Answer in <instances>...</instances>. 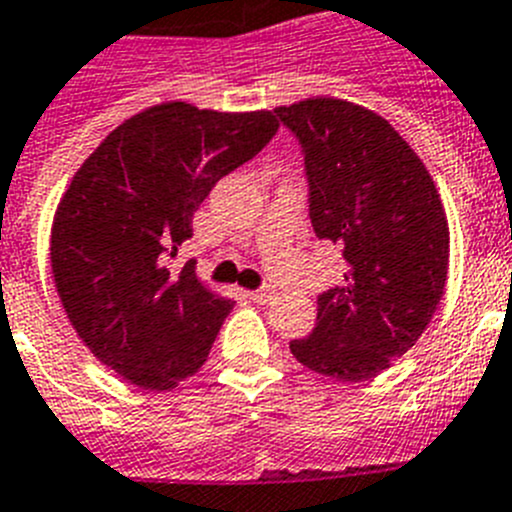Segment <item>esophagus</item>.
I'll use <instances>...</instances> for the list:
<instances>
[{
    "label": "esophagus",
    "mask_w": 512,
    "mask_h": 512,
    "mask_svg": "<svg viewBox=\"0 0 512 512\" xmlns=\"http://www.w3.org/2000/svg\"><path fill=\"white\" fill-rule=\"evenodd\" d=\"M247 296H250L255 304H268V301L275 296V291H273V288H257V291H250Z\"/></svg>",
    "instance_id": "obj_1"
}]
</instances>
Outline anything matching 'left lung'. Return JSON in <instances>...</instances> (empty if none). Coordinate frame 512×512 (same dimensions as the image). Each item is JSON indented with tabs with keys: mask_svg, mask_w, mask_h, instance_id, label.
Here are the masks:
<instances>
[{
	"mask_svg": "<svg viewBox=\"0 0 512 512\" xmlns=\"http://www.w3.org/2000/svg\"><path fill=\"white\" fill-rule=\"evenodd\" d=\"M304 149L309 216L345 257L293 358L340 381L379 376L420 340L446 291L448 219L433 177L373 110L337 97L275 108Z\"/></svg>",
	"mask_w": 512,
	"mask_h": 512,
	"instance_id": "8db88e82",
	"label": "left lung"
}]
</instances>
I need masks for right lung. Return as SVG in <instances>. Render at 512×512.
<instances>
[{"mask_svg":"<svg viewBox=\"0 0 512 512\" xmlns=\"http://www.w3.org/2000/svg\"><path fill=\"white\" fill-rule=\"evenodd\" d=\"M278 126L270 110L162 102L110 131L71 177L51 224L53 283L79 340L131 384L175 389L206 363L234 301L167 257L213 185Z\"/></svg>","mask_w":512,"mask_h":512,"instance_id":"1","label":"right lung"}]
</instances>
